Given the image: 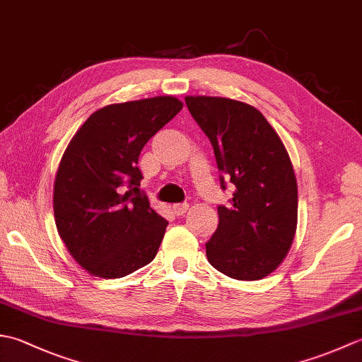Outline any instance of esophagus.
Segmentation results:
<instances>
[{
  "label": "esophagus",
  "instance_id": "esophagus-1",
  "mask_svg": "<svg viewBox=\"0 0 362 362\" xmlns=\"http://www.w3.org/2000/svg\"><path fill=\"white\" fill-rule=\"evenodd\" d=\"M174 213L177 214V216H183V214H185L187 211H188V209H189V204L188 202H182V204H175L174 206Z\"/></svg>",
  "mask_w": 362,
  "mask_h": 362
}]
</instances>
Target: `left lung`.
I'll return each instance as SVG.
<instances>
[{
    "label": "left lung",
    "mask_w": 362,
    "mask_h": 362,
    "mask_svg": "<svg viewBox=\"0 0 362 362\" xmlns=\"http://www.w3.org/2000/svg\"><path fill=\"white\" fill-rule=\"evenodd\" d=\"M185 103L213 146L222 189L226 180L235 185L230 205L218 206L206 258L230 279H263L286 257L297 228L288 151L255 107L218 96H187Z\"/></svg>",
    "instance_id": "obj_1"
}]
</instances>
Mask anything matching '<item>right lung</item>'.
<instances>
[{
    "instance_id": "1",
    "label": "right lung",
    "mask_w": 362,
    "mask_h": 362,
    "mask_svg": "<svg viewBox=\"0 0 362 362\" xmlns=\"http://www.w3.org/2000/svg\"><path fill=\"white\" fill-rule=\"evenodd\" d=\"M182 107L174 96L105 105L65 149L54 182V218L68 252L91 275L121 279L156 258L168 221L138 188V157Z\"/></svg>"
}]
</instances>
